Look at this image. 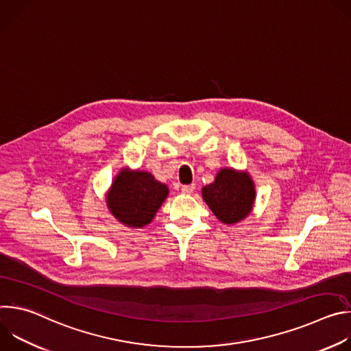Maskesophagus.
I'll list each match as a JSON object with an SVG mask.
<instances>
[{
  "instance_id": "1",
  "label": "esophagus",
  "mask_w": 351,
  "mask_h": 351,
  "mask_svg": "<svg viewBox=\"0 0 351 351\" xmlns=\"http://www.w3.org/2000/svg\"><path fill=\"white\" fill-rule=\"evenodd\" d=\"M194 189H195L194 184H184V186H182V193L183 194H191L194 191Z\"/></svg>"
}]
</instances>
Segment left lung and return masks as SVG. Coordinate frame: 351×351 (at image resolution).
Instances as JSON below:
<instances>
[{
  "mask_svg": "<svg viewBox=\"0 0 351 351\" xmlns=\"http://www.w3.org/2000/svg\"><path fill=\"white\" fill-rule=\"evenodd\" d=\"M203 198L222 223L233 225L252 213L256 198L254 182L247 172L223 168L211 184L203 187Z\"/></svg>",
  "mask_w": 351,
  "mask_h": 351,
  "instance_id": "obj_1",
  "label": "left lung"
}]
</instances>
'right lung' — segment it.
Here are the masks:
<instances>
[{"label":"right lung","instance_id":"add662e5","mask_svg":"<svg viewBox=\"0 0 351 351\" xmlns=\"http://www.w3.org/2000/svg\"><path fill=\"white\" fill-rule=\"evenodd\" d=\"M169 190L145 171L123 168L107 194L111 214L129 228H143L156 217Z\"/></svg>","mask_w":351,"mask_h":351}]
</instances>
